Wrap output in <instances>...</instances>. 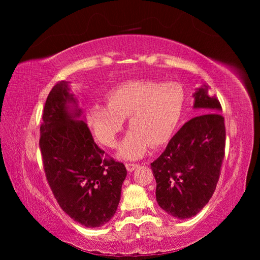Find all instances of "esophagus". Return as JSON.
Masks as SVG:
<instances>
[{"mask_svg": "<svg viewBox=\"0 0 260 260\" xmlns=\"http://www.w3.org/2000/svg\"><path fill=\"white\" fill-rule=\"evenodd\" d=\"M138 167H139V165H137V164H131V162L125 164V168H127V170L130 171V172L133 171V170H136Z\"/></svg>", "mask_w": 260, "mask_h": 260, "instance_id": "34e87169", "label": "esophagus"}]
</instances>
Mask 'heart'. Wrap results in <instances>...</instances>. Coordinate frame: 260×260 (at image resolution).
Returning a JSON list of instances; mask_svg holds the SVG:
<instances>
[{
    "label": "heart",
    "mask_w": 260,
    "mask_h": 260,
    "mask_svg": "<svg viewBox=\"0 0 260 260\" xmlns=\"http://www.w3.org/2000/svg\"><path fill=\"white\" fill-rule=\"evenodd\" d=\"M185 93L177 82L125 81L107 94V105L89 109L88 122L100 142L115 147L123 121L131 131L119 147L123 158L142 157L149 146H160L174 135L182 116Z\"/></svg>",
    "instance_id": "heart-1"
}]
</instances>
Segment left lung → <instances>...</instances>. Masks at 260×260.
<instances>
[{
  "label": "left lung",
  "mask_w": 260,
  "mask_h": 260,
  "mask_svg": "<svg viewBox=\"0 0 260 260\" xmlns=\"http://www.w3.org/2000/svg\"><path fill=\"white\" fill-rule=\"evenodd\" d=\"M204 84L194 93L201 114L185 122L164 153L151 164L156 180V201L179 219L195 216L209 202L220 177L225 147L221 105Z\"/></svg>",
  "instance_id": "8db88e82"
}]
</instances>
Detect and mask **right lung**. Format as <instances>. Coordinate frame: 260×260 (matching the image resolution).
Here are the masks:
<instances>
[{
    "mask_svg": "<svg viewBox=\"0 0 260 260\" xmlns=\"http://www.w3.org/2000/svg\"><path fill=\"white\" fill-rule=\"evenodd\" d=\"M80 115L68 82H57L45 102L39 145L60 208L76 222L98 228L115 215L127 169L96 145L88 124L77 120Z\"/></svg>",
    "mask_w": 260,
    "mask_h": 260,
    "instance_id": "obj_1",
    "label": "right lung"
}]
</instances>
